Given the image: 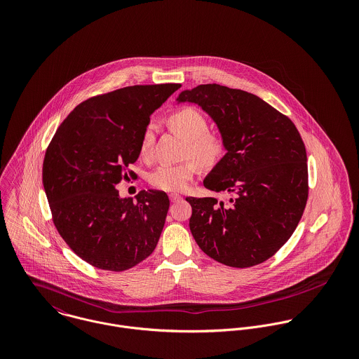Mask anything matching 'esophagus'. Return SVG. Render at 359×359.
<instances>
[{"mask_svg": "<svg viewBox=\"0 0 359 359\" xmlns=\"http://www.w3.org/2000/svg\"><path fill=\"white\" fill-rule=\"evenodd\" d=\"M181 199H182V196H181V195H177V194H171V195H170V201H171L172 203L180 202Z\"/></svg>", "mask_w": 359, "mask_h": 359, "instance_id": "1", "label": "esophagus"}]
</instances>
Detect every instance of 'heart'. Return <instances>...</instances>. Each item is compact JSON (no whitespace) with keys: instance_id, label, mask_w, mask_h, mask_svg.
I'll return each mask as SVG.
<instances>
[{"instance_id":"1","label":"heart","mask_w":359,"mask_h":359,"mask_svg":"<svg viewBox=\"0 0 359 359\" xmlns=\"http://www.w3.org/2000/svg\"><path fill=\"white\" fill-rule=\"evenodd\" d=\"M170 128L185 140L184 156L196 158H187L175 164H161L156 167L149 175V184L160 191L181 192L191 180L203 168H214L224 157L226 145L221 134L208 131V121L205 114L196 107H181L172 111L167 120ZM156 135V126L149 123L141 135L140 154L149 157L152 154Z\"/></svg>"}]
</instances>
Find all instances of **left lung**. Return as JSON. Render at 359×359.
<instances>
[{
    "label": "left lung",
    "mask_w": 359,
    "mask_h": 359,
    "mask_svg": "<svg viewBox=\"0 0 359 359\" xmlns=\"http://www.w3.org/2000/svg\"><path fill=\"white\" fill-rule=\"evenodd\" d=\"M178 101L198 103L226 145L203 184L228 194V202L187 198L196 243L228 266L266 261L293 235L307 205V152L299 130L257 95L219 84L182 91Z\"/></svg>",
    "instance_id": "8db88e82"
}]
</instances>
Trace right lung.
<instances>
[{
	"label": "right lung",
	"instance_id": "1",
	"mask_svg": "<svg viewBox=\"0 0 359 359\" xmlns=\"http://www.w3.org/2000/svg\"><path fill=\"white\" fill-rule=\"evenodd\" d=\"M181 84L131 86L74 107L52 138L43 184L52 221L67 246L95 268L126 271L154 253L170 201L163 191H141L137 202L114 188L137 177L140 141L151 114Z\"/></svg>",
	"mask_w": 359,
	"mask_h": 359
}]
</instances>
